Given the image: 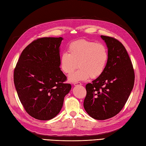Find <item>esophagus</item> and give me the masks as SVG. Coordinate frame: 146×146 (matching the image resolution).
Here are the masks:
<instances>
[{"instance_id":"1","label":"esophagus","mask_w":146,"mask_h":146,"mask_svg":"<svg viewBox=\"0 0 146 146\" xmlns=\"http://www.w3.org/2000/svg\"><path fill=\"white\" fill-rule=\"evenodd\" d=\"M82 84L81 83H80V82H76V83H74V85L75 86H80V85H82Z\"/></svg>"}]
</instances>
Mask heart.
Returning a JSON list of instances; mask_svg holds the SVG:
<instances>
[{
	"label": "heart",
	"instance_id": "1",
	"mask_svg": "<svg viewBox=\"0 0 146 146\" xmlns=\"http://www.w3.org/2000/svg\"><path fill=\"white\" fill-rule=\"evenodd\" d=\"M68 53L60 56V64L62 71L67 75L72 74L77 67L80 69L69 76L71 83L85 81L90 77L97 78L105 70L108 61V51L102 43L86 40H78L68 46Z\"/></svg>",
	"mask_w": 146,
	"mask_h": 146
}]
</instances>
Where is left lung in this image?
I'll use <instances>...</instances> for the list:
<instances>
[{
    "label": "left lung",
    "mask_w": 146,
    "mask_h": 146,
    "mask_svg": "<svg viewBox=\"0 0 146 146\" xmlns=\"http://www.w3.org/2000/svg\"><path fill=\"white\" fill-rule=\"evenodd\" d=\"M108 51L102 75L86 85L83 106L91 117L105 120L116 115L128 100L134 85V71L123 45L111 37L101 36Z\"/></svg>",
    "instance_id": "left-lung-1"
}]
</instances>
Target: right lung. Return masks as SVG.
<instances>
[{
  "label": "right lung",
  "mask_w": 146,
  "mask_h": 146,
  "mask_svg": "<svg viewBox=\"0 0 146 146\" xmlns=\"http://www.w3.org/2000/svg\"><path fill=\"white\" fill-rule=\"evenodd\" d=\"M63 38H42L22 52L14 69V82L19 98L31 116L48 120L60 113L71 85L60 64Z\"/></svg>",
  "instance_id": "add662e5"
}]
</instances>
